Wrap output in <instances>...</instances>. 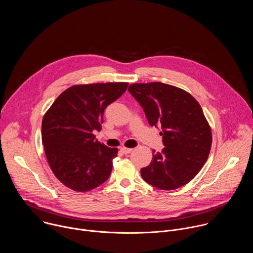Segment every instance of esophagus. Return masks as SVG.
Here are the masks:
<instances>
[{
	"label": "esophagus",
	"mask_w": 253,
	"mask_h": 253,
	"mask_svg": "<svg viewBox=\"0 0 253 253\" xmlns=\"http://www.w3.org/2000/svg\"><path fill=\"white\" fill-rule=\"evenodd\" d=\"M121 151H122L124 154H129V153H131V152L133 151V149H131V148H126V147H122V148H121Z\"/></svg>",
	"instance_id": "1"
}]
</instances>
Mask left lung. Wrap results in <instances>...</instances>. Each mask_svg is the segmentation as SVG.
<instances>
[{
  "label": "left lung",
  "mask_w": 253,
  "mask_h": 253,
  "mask_svg": "<svg viewBox=\"0 0 253 253\" xmlns=\"http://www.w3.org/2000/svg\"><path fill=\"white\" fill-rule=\"evenodd\" d=\"M145 112L151 126L160 125L164 148L153 152L151 163L141 176L161 190L181 187L205 164L212 144V133L202 108L185 90L152 82L131 84L128 88Z\"/></svg>",
  "instance_id": "obj_1"
}]
</instances>
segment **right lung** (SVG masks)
I'll return each mask as SVG.
<instances>
[{
	"label": "right lung",
	"mask_w": 253,
	"mask_h": 253,
	"mask_svg": "<svg viewBox=\"0 0 253 253\" xmlns=\"http://www.w3.org/2000/svg\"><path fill=\"white\" fill-rule=\"evenodd\" d=\"M128 83L74 85L54 101L42 121V142L50 168L68 188L88 192L104 183L112 171L117 148L95 140L105 108L117 100Z\"/></svg>",
	"instance_id": "obj_1"
}]
</instances>
